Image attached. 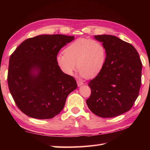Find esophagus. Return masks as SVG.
<instances>
[{"label":"esophagus","instance_id":"esophagus-1","mask_svg":"<svg viewBox=\"0 0 150 150\" xmlns=\"http://www.w3.org/2000/svg\"><path fill=\"white\" fill-rule=\"evenodd\" d=\"M77 85H78V86H82V85H83V84H84V82H82V81H77Z\"/></svg>","mask_w":150,"mask_h":150}]
</instances>
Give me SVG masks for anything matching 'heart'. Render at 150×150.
Wrapping results in <instances>:
<instances>
[{
	"mask_svg": "<svg viewBox=\"0 0 150 150\" xmlns=\"http://www.w3.org/2000/svg\"><path fill=\"white\" fill-rule=\"evenodd\" d=\"M107 52L104 44L86 38L76 39L66 47L64 53L56 57L59 68L66 75H72L76 68L82 77L93 78L103 70Z\"/></svg>",
	"mask_w": 150,
	"mask_h": 150,
	"instance_id": "heart-1",
	"label": "heart"
}]
</instances>
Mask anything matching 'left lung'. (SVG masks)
<instances>
[{
  "label": "left lung",
  "mask_w": 150,
  "mask_h": 150,
  "mask_svg": "<svg viewBox=\"0 0 150 150\" xmlns=\"http://www.w3.org/2000/svg\"><path fill=\"white\" fill-rule=\"evenodd\" d=\"M94 37L106 47L107 56L103 70L88 83L86 104L98 117H114L129 111L138 97L142 62L131 44L110 35Z\"/></svg>",
  "instance_id": "left-lung-1"
}]
</instances>
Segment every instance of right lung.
<instances>
[{"label": "right lung", "mask_w": 150, "mask_h": 150, "mask_svg": "<svg viewBox=\"0 0 150 150\" xmlns=\"http://www.w3.org/2000/svg\"><path fill=\"white\" fill-rule=\"evenodd\" d=\"M64 35H40L25 40L9 60L8 84L17 107L26 115L52 119L64 107L77 88L75 79L59 68L60 50L74 39Z\"/></svg>", "instance_id": "add662e5"}]
</instances>
